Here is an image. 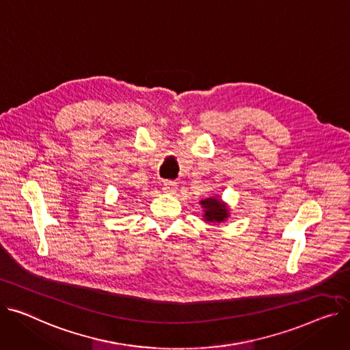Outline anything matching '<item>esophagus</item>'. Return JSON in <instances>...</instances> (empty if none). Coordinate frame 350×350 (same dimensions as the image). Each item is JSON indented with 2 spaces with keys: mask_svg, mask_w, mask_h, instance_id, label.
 <instances>
[{
  "mask_svg": "<svg viewBox=\"0 0 350 350\" xmlns=\"http://www.w3.org/2000/svg\"><path fill=\"white\" fill-rule=\"evenodd\" d=\"M163 190L166 193H174L177 190V183L176 181H165L163 184Z\"/></svg>",
  "mask_w": 350,
  "mask_h": 350,
  "instance_id": "34e87169",
  "label": "esophagus"
}]
</instances>
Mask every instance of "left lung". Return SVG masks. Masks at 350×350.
Returning <instances> with one entry per match:
<instances>
[{
    "mask_svg": "<svg viewBox=\"0 0 350 350\" xmlns=\"http://www.w3.org/2000/svg\"><path fill=\"white\" fill-rule=\"evenodd\" d=\"M204 206V218L208 222H222L228 218V208L218 198H206L201 201Z\"/></svg>",
    "mask_w": 350,
    "mask_h": 350,
    "instance_id": "obj_1",
    "label": "left lung"
}]
</instances>
